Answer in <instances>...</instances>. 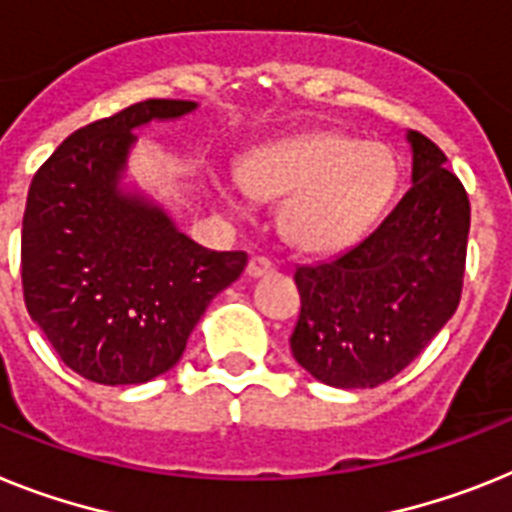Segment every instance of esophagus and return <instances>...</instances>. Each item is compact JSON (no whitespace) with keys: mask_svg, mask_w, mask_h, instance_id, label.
Wrapping results in <instances>:
<instances>
[{"mask_svg":"<svg viewBox=\"0 0 512 512\" xmlns=\"http://www.w3.org/2000/svg\"><path fill=\"white\" fill-rule=\"evenodd\" d=\"M268 273H273V263H270L268 257H252V260H249V265H247V276L249 278H263V276H268Z\"/></svg>","mask_w":512,"mask_h":512,"instance_id":"esophagus-1","label":"esophagus"}]
</instances>
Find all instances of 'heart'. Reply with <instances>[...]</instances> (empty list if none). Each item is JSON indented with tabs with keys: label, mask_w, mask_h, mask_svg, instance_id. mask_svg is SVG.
Returning <instances> with one entry per match:
<instances>
[{
	"label": "heart",
	"mask_w": 512,
	"mask_h": 512,
	"mask_svg": "<svg viewBox=\"0 0 512 512\" xmlns=\"http://www.w3.org/2000/svg\"><path fill=\"white\" fill-rule=\"evenodd\" d=\"M242 182L263 200H285L283 236L307 252L356 242L380 218L395 190L388 148L349 135H307L249 158ZM226 205L236 208L231 195Z\"/></svg>",
	"instance_id": "b5f03b06"
}]
</instances>
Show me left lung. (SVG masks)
Listing matches in <instances>:
<instances>
[{"label":"left lung","mask_w":512,"mask_h":512,"mask_svg":"<svg viewBox=\"0 0 512 512\" xmlns=\"http://www.w3.org/2000/svg\"><path fill=\"white\" fill-rule=\"evenodd\" d=\"M411 190L354 247L294 273L291 354L333 388H377L409 367L461 302L471 205L445 153L409 130Z\"/></svg>","instance_id":"obj_1"}]
</instances>
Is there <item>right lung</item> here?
<instances>
[{"mask_svg":"<svg viewBox=\"0 0 512 512\" xmlns=\"http://www.w3.org/2000/svg\"><path fill=\"white\" fill-rule=\"evenodd\" d=\"M195 101L150 98L72 132L36 171L23 216V294L62 362L98 385L169 372L244 252L182 234L145 192L124 187L137 127L182 119Z\"/></svg>","mask_w":512,"mask_h":512,"instance_id":"obj_1","label":"right lung"}]
</instances>
